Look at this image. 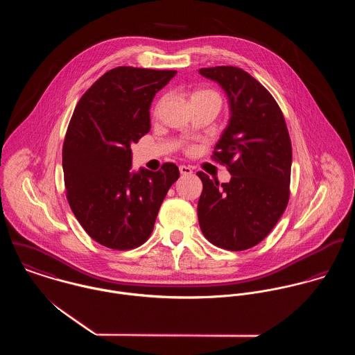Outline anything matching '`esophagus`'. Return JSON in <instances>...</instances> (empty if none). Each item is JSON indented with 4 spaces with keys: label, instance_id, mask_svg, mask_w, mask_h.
I'll list each match as a JSON object with an SVG mask.
<instances>
[{
    "label": "esophagus",
    "instance_id": "obj_1",
    "mask_svg": "<svg viewBox=\"0 0 355 355\" xmlns=\"http://www.w3.org/2000/svg\"><path fill=\"white\" fill-rule=\"evenodd\" d=\"M179 171H180V173L184 175V176L193 173V169H191L190 166H186V165H180V166H179Z\"/></svg>",
    "mask_w": 355,
    "mask_h": 355
}]
</instances>
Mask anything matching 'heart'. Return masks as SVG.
<instances>
[{"label": "heart", "mask_w": 355, "mask_h": 355, "mask_svg": "<svg viewBox=\"0 0 355 355\" xmlns=\"http://www.w3.org/2000/svg\"><path fill=\"white\" fill-rule=\"evenodd\" d=\"M207 94H213V96H216L213 92H209V90H200V92H196V93L193 94V97H197V96H207Z\"/></svg>", "instance_id": "b5f03b06"}]
</instances>
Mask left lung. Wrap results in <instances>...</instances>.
<instances>
[{
  "label": "left lung",
  "mask_w": 355,
  "mask_h": 355,
  "mask_svg": "<svg viewBox=\"0 0 355 355\" xmlns=\"http://www.w3.org/2000/svg\"><path fill=\"white\" fill-rule=\"evenodd\" d=\"M224 90L230 120L213 158L225 164L228 183L203 172L198 221L217 248L241 252L258 245L287 207L293 150L284 116L270 93L246 71L211 67L198 71Z\"/></svg>",
  "instance_id": "1"
}]
</instances>
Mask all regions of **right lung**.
Masks as SVG:
<instances>
[{"mask_svg":"<svg viewBox=\"0 0 355 355\" xmlns=\"http://www.w3.org/2000/svg\"><path fill=\"white\" fill-rule=\"evenodd\" d=\"M176 71L117 67L83 94L69 121L62 169L69 206L85 231L114 250L145 243L179 168L132 171L131 144L150 131V105Z\"/></svg>","mask_w":355,"mask_h":355,"instance_id":"1","label":"right lung"}]
</instances>
